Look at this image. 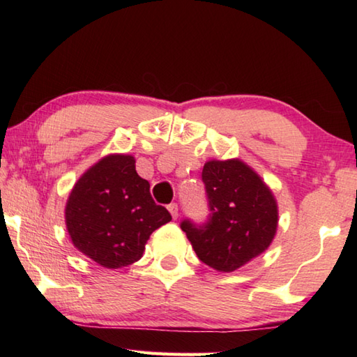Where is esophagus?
I'll list each match as a JSON object with an SVG mask.
<instances>
[{
	"instance_id": "obj_1",
	"label": "esophagus",
	"mask_w": 357,
	"mask_h": 357,
	"mask_svg": "<svg viewBox=\"0 0 357 357\" xmlns=\"http://www.w3.org/2000/svg\"><path fill=\"white\" fill-rule=\"evenodd\" d=\"M167 208H169V211H170V215H172L173 219L178 218V206H176V204L173 202V204H170V206L167 207Z\"/></svg>"
}]
</instances>
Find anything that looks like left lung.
<instances>
[{
	"instance_id": "8db88e82",
	"label": "left lung",
	"mask_w": 357,
	"mask_h": 357,
	"mask_svg": "<svg viewBox=\"0 0 357 357\" xmlns=\"http://www.w3.org/2000/svg\"><path fill=\"white\" fill-rule=\"evenodd\" d=\"M210 219L204 227L184 221L181 229L199 259L231 273L262 255L276 236L279 210L271 188L252 167L233 159L204 164Z\"/></svg>"
}]
</instances>
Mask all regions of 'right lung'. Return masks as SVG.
<instances>
[{
	"label": "right lung",
	"instance_id": "right-lung-1",
	"mask_svg": "<svg viewBox=\"0 0 357 357\" xmlns=\"http://www.w3.org/2000/svg\"><path fill=\"white\" fill-rule=\"evenodd\" d=\"M135 156L110 153L81 174L66 202V229L73 247L104 268H123L142 257L159 227L170 222L156 206Z\"/></svg>",
	"mask_w": 357,
	"mask_h": 357
}]
</instances>
